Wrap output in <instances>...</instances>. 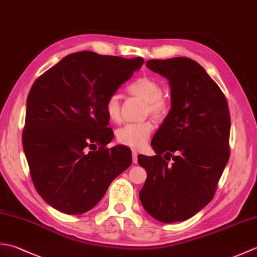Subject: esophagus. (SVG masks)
I'll return each mask as SVG.
<instances>
[{"instance_id":"obj_1","label":"esophagus","mask_w":257,"mask_h":257,"mask_svg":"<svg viewBox=\"0 0 257 257\" xmlns=\"http://www.w3.org/2000/svg\"><path fill=\"white\" fill-rule=\"evenodd\" d=\"M133 162L137 163L138 162V154L136 150H133Z\"/></svg>"}]
</instances>
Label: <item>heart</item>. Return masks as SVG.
<instances>
[{
  "label": "heart",
  "instance_id": "obj_1",
  "mask_svg": "<svg viewBox=\"0 0 257 257\" xmlns=\"http://www.w3.org/2000/svg\"><path fill=\"white\" fill-rule=\"evenodd\" d=\"M130 94L137 96L146 101V110L156 118H163L169 111V103L161 96V86L157 80L150 77H141L135 80L128 87ZM105 111L108 119L112 122L120 120V100L118 95H110L105 102ZM154 130L150 121L128 123L117 129L116 139L120 145L130 148H141L149 139Z\"/></svg>",
  "mask_w": 257,
  "mask_h": 257
}]
</instances>
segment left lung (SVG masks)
I'll list each match as a JSON object with an SVG mask.
<instances>
[{
  "label": "left lung",
  "mask_w": 257,
  "mask_h": 257,
  "mask_svg": "<svg viewBox=\"0 0 257 257\" xmlns=\"http://www.w3.org/2000/svg\"><path fill=\"white\" fill-rule=\"evenodd\" d=\"M146 66L168 79L171 108L152 138L156 155L138 156L147 171L139 198L154 219L181 222L214 195L230 157V111L220 87L193 59H150Z\"/></svg>",
  "instance_id": "left-lung-1"
}]
</instances>
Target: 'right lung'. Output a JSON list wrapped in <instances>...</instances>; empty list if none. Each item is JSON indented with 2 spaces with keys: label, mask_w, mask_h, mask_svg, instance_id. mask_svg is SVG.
<instances>
[{
  "label": "right lung",
  "mask_w": 257,
  "mask_h": 257,
  "mask_svg": "<svg viewBox=\"0 0 257 257\" xmlns=\"http://www.w3.org/2000/svg\"><path fill=\"white\" fill-rule=\"evenodd\" d=\"M94 52L64 57L33 84L26 100L23 149L43 200L66 214L92 209L132 165L124 146L108 149L107 98L144 64Z\"/></svg>",
  "instance_id": "right-lung-1"
}]
</instances>
